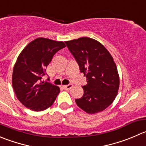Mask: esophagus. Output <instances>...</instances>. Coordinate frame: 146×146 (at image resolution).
<instances>
[{"instance_id": "esophagus-1", "label": "esophagus", "mask_w": 146, "mask_h": 146, "mask_svg": "<svg viewBox=\"0 0 146 146\" xmlns=\"http://www.w3.org/2000/svg\"><path fill=\"white\" fill-rule=\"evenodd\" d=\"M63 88L65 89V90H70V89L72 88V87H73V84L66 85V86H63Z\"/></svg>"}]
</instances>
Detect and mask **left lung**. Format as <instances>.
Wrapping results in <instances>:
<instances>
[{
	"label": "left lung",
	"mask_w": 146,
	"mask_h": 146,
	"mask_svg": "<svg viewBox=\"0 0 146 146\" xmlns=\"http://www.w3.org/2000/svg\"><path fill=\"white\" fill-rule=\"evenodd\" d=\"M86 76L84 93L76 99L79 108L90 114L97 113L115 100L119 88V76L113 58L100 43L88 37L65 42Z\"/></svg>",
	"instance_id": "1"
}]
</instances>
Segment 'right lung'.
Instances as JSON below:
<instances>
[{"instance_id":"obj_1","label":"right lung","mask_w":146,"mask_h":146,"mask_svg":"<svg viewBox=\"0 0 146 146\" xmlns=\"http://www.w3.org/2000/svg\"><path fill=\"white\" fill-rule=\"evenodd\" d=\"M65 47L62 41L39 38L27 45L18 57L13 70V88L17 98L30 110L44 111L60 93L59 87L42 78L53 56Z\"/></svg>"}]
</instances>
